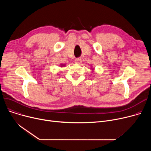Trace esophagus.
Listing matches in <instances>:
<instances>
[{
    "mask_svg": "<svg viewBox=\"0 0 151 151\" xmlns=\"http://www.w3.org/2000/svg\"><path fill=\"white\" fill-rule=\"evenodd\" d=\"M81 61H82V60L80 58H77V59H75V62L76 63H81Z\"/></svg>",
    "mask_w": 151,
    "mask_h": 151,
    "instance_id": "1",
    "label": "esophagus"
}]
</instances>
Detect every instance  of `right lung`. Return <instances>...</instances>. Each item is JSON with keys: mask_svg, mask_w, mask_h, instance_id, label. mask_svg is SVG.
<instances>
[{"mask_svg": "<svg viewBox=\"0 0 151 151\" xmlns=\"http://www.w3.org/2000/svg\"><path fill=\"white\" fill-rule=\"evenodd\" d=\"M60 66H61V67H63V66H65V65H63V64H61V65H60Z\"/></svg>", "mask_w": 151, "mask_h": 151, "instance_id": "right-lung-1", "label": "right lung"}]
</instances>
